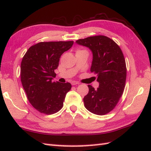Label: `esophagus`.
Segmentation results:
<instances>
[{
	"label": "esophagus",
	"mask_w": 151,
	"mask_h": 151,
	"mask_svg": "<svg viewBox=\"0 0 151 151\" xmlns=\"http://www.w3.org/2000/svg\"><path fill=\"white\" fill-rule=\"evenodd\" d=\"M80 83H78L77 81H71V84L72 85H76V84H79Z\"/></svg>",
	"instance_id": "34e87169"
}]
</instances>
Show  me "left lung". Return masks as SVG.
Instances as JSON below:
<instances>
[{
  "mask_svg": "<svg viewBox=\"0 0 151 151\" xmlns=\"http://www.w3.org/2000/svg\"><path fill=\"white\" fill-rule=\"evenodd\" d=\"M92 51L90 71L97 75L99 87L88 85L89 92L84 98V106L92 113L103 116L113 110L125 88L127 68L119 45L105 35H95L76 41Z\"/></svg>",
  "mask_w": 151,
  "mask_h": 151,
  "instance_id": "1",
  "label": "left lung"
}]
</instances>
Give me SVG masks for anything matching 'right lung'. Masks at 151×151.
I'll list each match as a JSON object with an SVG mask.
<instances>
[{
	"instance_id": "right-lung-1",
	"label": "right lung",
	"mask_w": 151,
	"mask_h": 151,
	"mask_svg": "<svg viewBox=\"0 0 151 151\" xmlns=\"http://www.w3.org/2000/svg\"><path fill=\"white\" fill-rule=\"evenodd\" d=\"M68 42H40L30 47L23 57L20 67L21 82L29 103L40 113L51 115L63 108L69 83L53 82L55 70L65 51L73 45Z\"/></svg>"
}]
</instances>
